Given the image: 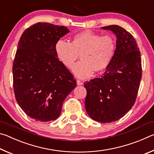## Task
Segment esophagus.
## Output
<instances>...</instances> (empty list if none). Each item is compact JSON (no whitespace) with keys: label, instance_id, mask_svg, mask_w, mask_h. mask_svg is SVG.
Instances as JSON below:
<instances>
[{"label":"esophagus","instance_id":"1","mask_svg":"<svg viewBox=\"0 0 154 154\" xmlns=\"http://www.w3.org/2000/svg\"><path fill=\"white\" fill-rule=\"evenodd\" d=\"M77 84L78 85H83V83L82 82V81H80V80H77Z\"/></svg>","mask_w":154,"mask_h":154}]
</instances>
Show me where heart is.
Segmentation results:
<instances>
[{"instance_id": "1", "label": "heart", "mask_w": 154, "mask_h": 154, "mask_svg": "<svg viewBox=\"0 0 154 154\" xmlns=\"http://www.w3.org/2000/svg\"><path fill=\"white\" fill-rule=\"evenodd\" d=\"M54 48L58 60L67 68H71L80 55L81 61L72 67V71L76 77L85 79L92 76L94 71H105L110 65L116 42L111 36L85 30L72 36L71 43L58 40Z\"/></svg>"}]
</instances>
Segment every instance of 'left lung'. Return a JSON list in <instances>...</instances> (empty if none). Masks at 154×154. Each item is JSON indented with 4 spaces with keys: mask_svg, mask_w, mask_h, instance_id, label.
I'll return each instance as SVG.
<instances>
[{
    "mask_svg": "<svg viewBox=\"0 0 154 154\" xmlns=\"http://www.w3.org/2000/svg\"><path fill=\"white\" fill-rule=\"evenodd\" d=\"M116 35L113 60L101 77L85 82V107L89 116L101 123L124 117L134 105L142 77L139 48L131 34L117 25L101 28Z\"/></svg>",
    "mask_w": 154,
    "mask_h": 154,
    "instance_id": "obj_1",
    "label": "left lung"
}]
</instances>
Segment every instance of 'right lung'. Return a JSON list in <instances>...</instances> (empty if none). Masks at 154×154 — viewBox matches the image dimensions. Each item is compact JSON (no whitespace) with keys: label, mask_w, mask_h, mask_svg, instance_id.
Segmentation results:
<instances>
[{"label":"right lung","mask_w":154,"mask_h":154,"mask_svg":"<svg viewBox=\"0 0 154 154\" xmlns=\"http://www.w3.org/2000/svg\"><path fill=\"white\" fill-rule=\"evenodd\" d=\"M69 32L63 26L38 22L27 28L18 43L13 64L15 96L21 109L36 121L58 118L65 98L76 87L54 48Z\"/></svg>","instance_id":"1"}]
</instances>
